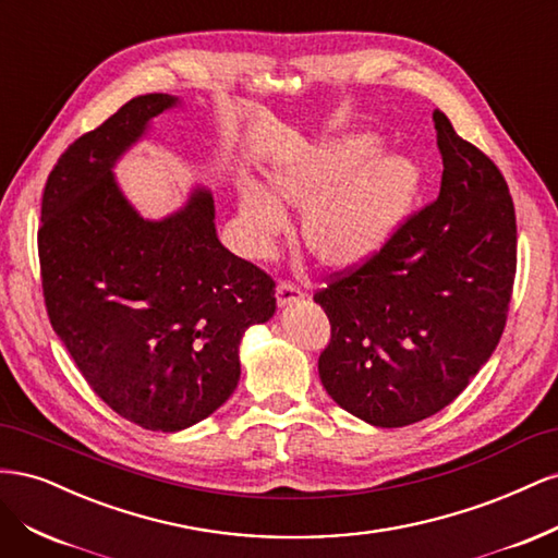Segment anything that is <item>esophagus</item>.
<instances>
[{"instance_id":"34e87169","label":"esophagus","mask_w":558,"mask_h":558,"mask_svg":"<svg viewBox=\"0 0 558 558\" xmlns=\"http://www.w3.org/2000/svg\"><path fill=\"white\" fill-rule=\"evenodd\" d=\"M302 295H305V291L300 289L298 283L293 281H279L277 283V302L283 307V305H291V302L300 300Z\"/></svg>"}]
</instances>
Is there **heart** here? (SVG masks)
I'll return each instance as SVG.
<instances>
[{"instance_id":"1","label":"heart","mask_w":558,"mask_h":558,"mask_svg":"<svg viewBox=\"0 0 558 558\" xmlns=\"http://www.w3.org/2000/svg\"><path fill=\"white\" fill-rule=\"evenodd\" d=\"M377 154V140L351 137L310 148L275 172L272 195L246 189L240 218L253 253H265L286 228L279 205L307 209L302 240L314 256L347 267L375 253L410 209L418 170L402 156Z\"/></svg>"}]
</instances>
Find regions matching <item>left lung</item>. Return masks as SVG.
<instances>
[{"mask_svg": "<svg viewBox=\"0 0 558 558\" xmlns=\"http://www.w3.org/2000/svg\"><path fill=\"white\" fill-rule=\"evenodd\" d=\"M433 123L440 195L314 293L330 320L320 384L381 428L416 424L463 393L500 342L517 275L508 181L440 109Z\"/></svg>", "mask_w": 558, "mask_h": 558, "instance_id": "1", "label": "left lung"}]
</instances>
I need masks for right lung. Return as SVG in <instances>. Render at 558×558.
I'll return each instance as SVG.
<instances>
[{
  "label": "right lung",
  "mask_w": 558,
  "mask_h": 558,
  "mask_svg": "<svg viewBox=\"0 0 558 558\" xmlns=\"http://www.w3.org/2000/svg\"><path fill=\"white\" fill-rule=\"evenodd\" d=\"M174 105L134 97L70 144L37 234L50 326L83 379L116 414L162 433L221 408L240 381L242 335L277 310L275 279L218 242L207 191L165 221H144L118 191L113 162Z\"/></svg>",
  "instance_id": "obj_1"
}]
</instances>
